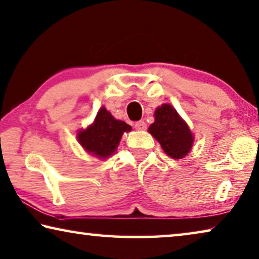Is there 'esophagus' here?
<instances>
[{"label":"esophagus","mask_w":259,"mask_h":259,"mask_svg":"<svg viewBox=\"0 0 259 259\" xmlns=\"http://www.w3.org/2000/svg\"><path fill=\"white\" fill-rule=\"evenodd\" d=\"M146 128H147V125L144 121H139V122L135 123V129L138 131H144V130H146Z\"/></svg>","instance_id":"1"}]
</instances>
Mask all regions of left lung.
<instances>
[{
    "instance_id": "obj_1",
    "label": "left lung",
    "mask_w": 259,
    "mask_h": 259,
    "mask_svg": "<svg viewBox=\"0 0 259 259\" xmlns=\"http://www.w3.org/2000/svg\"><path fill=\"white\" fill-rule=\"evenodd\" d=\"M149 133L173 159L186 157L194 144L195 138L190 128L169 104H163L155 109L154 122L150 125Z\"/></svg>"
}]
</instances>
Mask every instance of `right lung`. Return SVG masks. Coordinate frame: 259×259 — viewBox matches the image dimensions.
Here are the masks:
<instances>
[{
    "label": "right lung",
    "instance_id": "obj_1",
    "mask_svg": "<svg viewBox=\"0 0 259 259\" xmlns=\"http://www.w3.org/2000/svg\"><path fill=\"white\" fill-rule=\"evenodd\" d=\"M128 131H131L129 124L114 118L107 109L101 107L92 124L77 134V139L88 153L106 159L116 151L122 135Z\"/></svg>",
    "mask_w": 259,
    "mask_h": 259
}]
</instances>
